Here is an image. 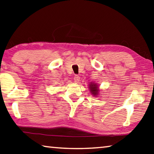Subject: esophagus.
<instances>
[{
	"instance_id": "esophagus-1",
	"label": "esophagus",
	"mask_w": 154,
	"mask_h": 154,
	"mask_svg": "<svg viewBox=\"0 0 154 154\" xmlns=\"http://www.w3.org/2000/svg\"><path fill=\"white\" fill-rule=\"evenodd\" d=\"M80 76H78V75H75L74 77V82L76 83H78V82L80 81Z\"/></svg>"
}]
</instances>
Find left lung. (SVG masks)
<instances>
[{
  "label": "left lung",
  "instance_id": "left-lung-1",
  "mask_svg": "<svg viewBox=\"0 0 154 154\" xmlns=\"http://www.w3.org/2000/svg\"><path fill=\"white\" fill-rule=\"evenodd\" d=\"M88 88L90 90L91 93L94 96V97H97L98 95V92H99V89H98V85L97 83L91 82L89 84Z\"/></svg>",
  "mask_w": 154,
  "mask_h": 154
}]
</instances>
